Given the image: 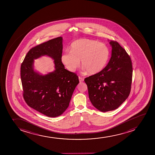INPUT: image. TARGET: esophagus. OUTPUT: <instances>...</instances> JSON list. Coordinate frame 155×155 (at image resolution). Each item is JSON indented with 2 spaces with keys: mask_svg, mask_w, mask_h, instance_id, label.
Masks as SVG:
<instances>
[{
  "mask_svg": "<svg viewBox=\"0 0 155 155\" xmlns=\"http://www.w3.org/2000/svg\"><path fill=\"white\" fill-rule=\"evenodd\" d=\"M78 79H79V81H80V83H81V82H83L84 81V78H81V77H78Z\"/></svg>",
  "mask_w": 155,
  "mask_h": 155,
  "instance_id": "obj_1",
  "label": "esophagus"
}]
</instances>
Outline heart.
I'll list each match as a JSON object with an SVG mask.
<instances>
[{
  "mask_svg": "<svg viewBox=\"0 0 155 155\" xmlns=\"http://www.w3.org/2000/svg\"><path fill=\"white\" fill-rule=\"evenodd\" d=\"M110 55V50L104 43L82 38L71 43L70 51L62 54L61 61L68 70L74 72L78 68L81 60L84 71L94 75L104 69Z\"/></svg>",
  "mask_w": 155,
  "mask_h": 155,
  "instance_id": "1",
  "label": "heart"
}]
</instances>
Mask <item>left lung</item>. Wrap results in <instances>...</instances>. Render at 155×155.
Here are the masks:
<instances>
[{
	"mask_svg": "<svg viewBox=\"0 0 155 155\" xmlns=\"http://www.w3.org/2000/svg\"><path fill=\"white\" fill-rule=\"evenodd\" d=\"M112 56L104 69L84 79L89 99L98 110L105 112L117 109L130 94L132 64L125 49L116 41L110 42Z\"/></svg>",
	"mask_w": 155,
	"mask_h": 155,
	"instance_id": "left-lung-1",
	"label": "left lung"
}]
</instances>
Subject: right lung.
Listing matches in <instances>:
<instances>
[{
  "mask_svg": "<svg viewBox=\"0 0 155 155\" xmlns=\"http://www.w3.org/2000/svg\"><path fill=\"white\" fill-rule=\"evenodd\" d=\"M62 38H56L33 47L21 66L24 99L29 107L50 117L61 115L68 108L79 83L76 73L68 71L61 61ZM48 55L54 60L56 70L45 76L35 72L34 59Z\"/></svg>",
  "mask_w": 155,
  "mask_h": 155,
  "instance_id": "add662e5",
  "label": "right lung"
}]
</instances>
